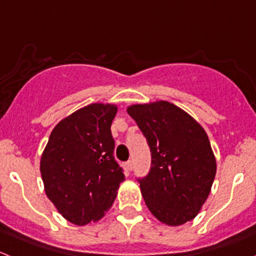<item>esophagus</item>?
Returning a JSON list of instances; mask_svg holds the SVG:
<instances>
[{"label": "esophagus", "mask_w": 256, "mask_h": 256, "mask_svg": "<svg viewBox=\"0 0 256 256\" xmlns=\"http://www.w3.org/2000/svg\"><path fill=\"white\" fill-rule=\"evenodd\" d=\"M125 166H126V170H128V171H132V161H131V160H128V162H126L125 164Z\"/></svg>", "instance_id": "1"}]
</instances>
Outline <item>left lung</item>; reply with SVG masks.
<instances>
[{
	"mask_svg": "<svg viewBox=\"0 0 256 256\" xmlns=\"http://www.w3.org/2000/svg\"><path fill=\"white\" fill-rule=\"evenodd\" d=\"M128 112L151 151V168L138 178L147 208L167 226L192 220L216 177V157L207 134L192 116L168 102L131 105Z\"/></svg>",
	"mask_w": 256,
	"mask_h": 256,
	"instance_id": "1",
	"label": "left lung"
}]
</instances>
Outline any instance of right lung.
<instances>
[{
  "instance_id": "1",
  "label": "right lung",
  "mask_w": 256,
  "mask_h": 256,
  "mask_svg": "<svg viewBox=\"0 0 256 256\" xmlns=\"http://www.w3.org/2000/svg\"><path fill=\"white\" fill-rule=\"evenodd\" d=\"M116 112L115 105L92 104L73 112L53 128L40 158L47 197L76 226L99 220L125 180L114 157Z\"/></svg>"
}]
</instances>
